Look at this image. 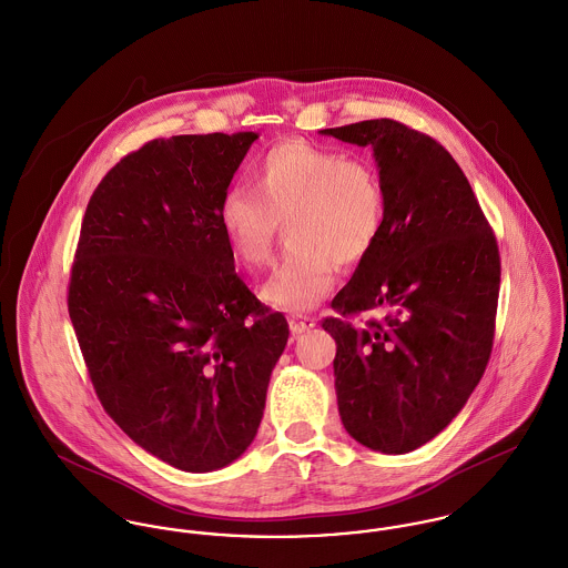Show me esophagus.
<instances>
[{
  "instance_id": "34e87169",
  "label": "esophagus",
  "mask_w": 568,
  "mask_h": 568,
  "mask_svg": "<svg viewBox=\"0 0 568 568\" xmlns=\"http://www.w3.org/2000/svg\"><path fill=\"white\" fill-rule=\"evenodd\" d=\"M314 325H316V318H312V316H293V318L288 321V327H291L293 336L308 332Z\"/></svg>"
}]
</instances>
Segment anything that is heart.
<instances>
[{
    "mask_svg": "<svg viewBox=\"0 0 568 568\" xmlns=\"http://www.w3.org/2000/svg\"><path fill=\"white\" fill-rule=\"evenodd\" d=\"M252 180L254 191L232 186L221 200L223 239L234 258L256 268L284 225L288 250L262 300L288 312L314 308L334 286V262L354 266L375 247L386 219L382 180L361 158L308 141L271 148Z\"/></svg>",
    "mask_w": 568,
    "mask_h": 568,
    "instance_id": "obj_1",
    "label": "heart"
}]
</instances>
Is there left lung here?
Wrapping results in <instances>:
<instances>
[{"instance_id":"obj_1","label":"left lung","mask_w":568,"mask_h":568,"mask_svg":"<svg viewBox=\"0 0 568 568\" xmlns=\"http://www.w3.org/2000/svg\"><path fill=\"white\" fill-rule=\"evenodd\" d=\"M321 134L371 148L386 193L382 234L321 325L336 341L334 386L345 429L382 454L440 434L493 352L501 262L463 169L432 136L393 119ZM377 308L358 328L346 316Z\"/></svg>"}]
</instances>
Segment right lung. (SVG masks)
Listing matches in <instances>:
<instances>
[{
  "label": "right lung",
  "instance_id": "obj_1",
  "mask_svg": "<svg viewBox=\"0 0 568 568\" xmlns=\"http://www.w3.org/2000/svg\"><path fill=\"white\" fill-rule=\"evenodd\" d=\"M256 132L155 139L95 189L69 282V316L110 418L189 473L256 438L288 323L234 271L219 225Z\"/></svg>",
  "mask_w": 568,
  "mask_h": 568
}]
</instances>
